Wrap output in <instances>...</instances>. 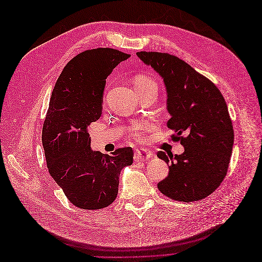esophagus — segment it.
<instances>
[{
  "label": "esophagus",
  "instance_id": "1",
  "mask_svg": "<svg viewBox=\"0 0 262 262\" xmlns=\"http://www.w3.org/2000/svg\"><path fill=\"white\" fill-rule=\"evenodd\" d=\"M154 157V154L147 152V150L143 149V148H140V149H137L136 152H134V161L136 162H145L147 160H149V158H153Z\"/></svg>",
  "mask_w": 262,
  "mask_h": 262
}]
</instances>
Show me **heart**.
I'll return each instance as SVG.
<instances>
[{
  "label": "heart",
  "instance_id": "obj_1",
  "mask_svg": "<svg viewBox=\"0 0 262 262\" xmlns=\"http://www.w3.org/2000/svg\"><path fill=\"white\" fill-rule=\"evenodd\" d=\"M133 84H134V87H136V90L140 91L142 89H145V87L152 85V84H156V83L146 76H138V77H136V80H134ZM134 136L138 137L139 139H143L144 138L143 126H139V128L134 130Z\"/></svg>",
  "mask_w": 262,
  "mask_h": 262
}]
</instances>
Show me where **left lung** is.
I'll list each match as a JSON object with an SVG mask.
<instances>
[{"label": "left lung", "instance_id": "left-lung-1", "mask_svg": "<svg viewBox=\"0 0 262 262\" xmlns=\"http://www.w3.org/2000/svg\"><path fill=\"white\" fill-rule=\"evenodd\" d=\"M163 78L167 94V126L184 153L158 158L169 164L168 176L157 188L170 199L191 202L215 191L225 178L234 144V130L223 95L207 77L168 53H137Z\"/></svg>", "mask_w": 262, "mask_h": 262}]
</instances>
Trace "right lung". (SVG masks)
Instances as JSON below:
<instances>
[{"label": "right lung", "mask_w": 262, "mask_h": 262, "mask_svg": "<svg viewBox=\"0 0 262 262\" xmlns=\"http://www.w3.org/2000/svg\"><path fill=\"white\" fill-rule=\"evenodd\" d=\"M129 58L110 48L84 51L68 63L54 85L42 128L45 156L51 177L80 209L112 204L122 168L133 163L131 147L113 155L93 150L89 132L102 113L107 76Z\"/></svg>", "instance_id": "1"}]
</instances>
